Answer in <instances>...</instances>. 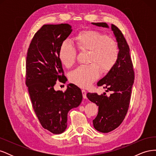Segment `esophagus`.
Segmentation results:
<instances>
[{
    "mask_svg": "<svg viewBox=\"0 0 156 156\" xmlns=\"http://www.w3.org/2000/svg\"><path fill=\"white\" fill-rule=\"evenodd\" d=\"M82 94H83V97L84 99L87 98V91L84 90H82Z\"/></svg>",
    "mask_w": 156,
    "mask_h": 156,
    "instance_id": "34e87169",
    "label": "esophagus"
}]
</instances>
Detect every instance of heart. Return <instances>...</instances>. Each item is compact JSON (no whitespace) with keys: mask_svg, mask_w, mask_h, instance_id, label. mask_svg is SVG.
Returning a JSON list of instances; mask_svg holds the SVG:
<instances>
[{"mask_svg":"<svg viewBox=\"0 0 156 156\" xmlns=\"http://www.w3.org/2000/svg\"><path fill=\"white\" fill-rule=\"evenodd\" d=\"M81 51H89L87 66H81L69 75L71 83L81 88H88L100 77L101 70L107 73L115 67L119 57V47L115 40L105 33L95 30L79 32L75 38ZM77 50L68 40L62 41L58 51L59 60L66 68L75 63Z\"/></svg>","mask_w":156,"mask_h":156,"instance_id":"b5f03b06","label":"heart"}]
</instances>
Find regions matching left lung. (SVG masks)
Instances as JSON below:
<instances>
[{
	"label": "left lung",
	"mask_w": 156,
	"mask_h": 156,
	"mask_svg": "<svg viewBox=\"0 0 156 156\" xmlns=\"http://www.w3.org/2000/svg\"><path fill=\"white\" fill-rule=\"evenodd\" d=\"M98 27L108 28L106 23H92ZM111 29L116 37L119 47V57L115 67L98 83L107 92H111L109 96L106 93L98 95L97 93H88L90 101L99 107L98 113L93 120L94 128L101 133H108L117 128L125 119L128 111L132 87L135 73L129 54V48L120 30L115 25Z\"/></svg>",
	"instance_id": "left-lung-1"
}]
</instances>
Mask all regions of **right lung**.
I'll return each mask as SVG.
<instances>
[{
	"label": "right lung",
	"instance_id": "obj_1",
	"mask_svg": "<svg viewBox=\"0 0 156 156\" xmlns=\"http://www.w3.org/2000/svg\"><path fill=\"white\" fill-rule=\"evenodd\" d=\"M72 31L68 24L44 25L27 51L25 83L33 109L41 126L54 134L66 129L69 111L77 107L83 99L81 89L73 84L64 92L54 89L57 81L66 83L58 51Z\"/></svg>",
	"mask_w": 156,
	"mask_h": 156
}]
</instances>
